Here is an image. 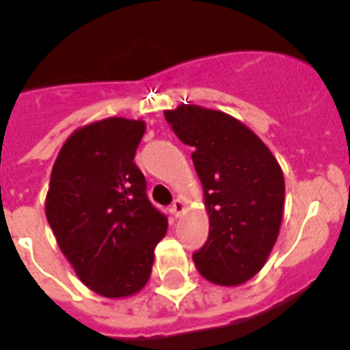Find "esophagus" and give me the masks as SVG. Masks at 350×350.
Wrapping results in <instances>:
<instances>
[{
    "instance_id": "1",
    "label": "esophagus",
    "mask_w": 350,
    "mask_h": 350,
    "mask_svg": "<svg viewBox=\"0 0 350 350\" xmlns=\"http://www.w3.org/2000/svg\"><path fill=\"white\" fill-rule=\"evenodd\" d=\"M171 212L176 215V217H179V215L185 212V204H183L179 198H176V200L172 202V205H171Z\"/></svg>"
}]
</instances>
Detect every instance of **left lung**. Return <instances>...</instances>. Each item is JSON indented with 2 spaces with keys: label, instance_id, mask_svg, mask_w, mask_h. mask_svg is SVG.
<instances>
[{
  "label": "left lung",
  "instance_id": "8db88e82",
  "mask_svg": "<svg viewBox=\"0 0 350 350\" xmlns=\"http://www.w3.org/2000/svg\"><path fill=\"white\" fill-rule=\"evenodd\" d=\"M165 120L185 145L204 186L208 238L193 254L204 278L234 286L256 276L273 250L283 217L285 179L252 131L217 110L181 105Z\"/></svg>",
  "mask_w": 350,
  "mask_h": 350
}]
</instances>
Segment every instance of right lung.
Wrapping results in <instances>:
<instances>
[{"instance_id": "add662e5", "label": "right lung", "mask_w": 350, "mask_h": 350, "mask_svg": "<svg viewBox=\"0 0 350 350\" xmlns=\"http://www.w3.org/2000/svg\"><path fill=\"white\" fill-rule=\"evenodd\" d=\"M143 120H98L65 142L51 171L46 219L84 285L109 299L146 285L167 215L153 207L135 164Z\"/></svg>"}]
</instances>
